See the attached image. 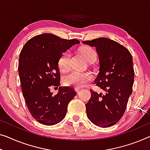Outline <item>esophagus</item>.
Masks as SVG:
<instances>
[{
  "instance_id": "esophagus-1",
  "label": "esophagus",
  "mask_w": 150,
  "mask_h": 150,
  "mask_svg": "<svg viewBox=\"0 0 150 150\" xmlns=\"http://www.w3.org/2000/svg\"><path fill=\"white\" fill-rule=\"evenodd\" d=\"M80 89H81V88H75V91H76V92H79Z\"/></svg>"
}]
</instances>
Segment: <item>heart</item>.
I'll use <instances>...</instances> for the list:
<instances>
[{"instance_id":"heart-1","label":"heart","mask_w":150,"mask_h":150,"mask_svg":"<svg viewBox=\"0 0 150 150\" xmlns=\"http://www.w3.org/2000/svg\"><path fill=\"white\" fill-rule=\"evenodd\" d=\"M81 54L85 59L89 62H91L96 59V53L90 47H85L81 50ZM71 54L69 51H66L62 54L59 60V67L62 71H67L69 68V61ZM92 75L90 73H79L71 71L64 78V83L66 86L81 87L92 79Z\"/></svg>"}]
</instances>
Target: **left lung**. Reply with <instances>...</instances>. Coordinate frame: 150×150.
I'll use <instances>...</instances> for the list:
<instances>
[{
  "mask_svg": "<svg viewBox=\"0 0 150 150\" xmlns=\"http://www.w3.org/2000/svg\"><path fill=\"white\" fill-rule=\"evenodd\" d=\"M83 44L96 47L100 62V72L95 83L105 93L91 90L86 104L87 117L98 127L115 125L124 115L134 83L133 59L127 49L107 38H99Z\"/></svg>",
  "mask_w": 150,
  "mask_h": 150,
  "instance_id": "obj_1",
  "label": "left lung"
}]
</instances>
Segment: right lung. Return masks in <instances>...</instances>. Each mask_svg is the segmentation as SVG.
Returning a JSON list of instances; mask_svg holds the SVG:
<instances>
[{"mask_svg": "<svg viewBox=\"0 0 150 150\" xmlns=\"http://www.w3.org/2000/svg\"><path fill=\"white\" fill-rule=\"evenodd\" d=\"M78 44V40L43 33L31 38L20 52L18 71L23 96L33 118L41 124L50 126L62 121L69 102L77 94L73 88L59 87L53 96L50 88L60 86L62 54Z\"/></svg>", "mask_w": 150, "mask_h": 150, "instance_id": "add662e5", "label": "right lung"}]
</instances>
